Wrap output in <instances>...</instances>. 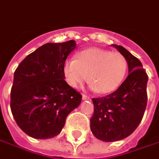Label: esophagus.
<instances>
[{"label": "esophagus", "mask_w": 159, "mask_h": 159, "mask_svg": "<svg viewBox=\"0 0 159 159\" xmlns=\"http://www.w3.org/2000/svg\"><path fill=\"white\" fill-rule=\"evenodd\" d=\"M82 99H90V98L87 96V95H86V94H82Z\"/></svg>", "instance_id": "34e87169"}]
</instances>
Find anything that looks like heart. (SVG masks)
I'll return each instance as SVG.
<instances>
[{
    "mask_svg": "<svg viewBox=\"0 0 159 159\" xmlns=\"http://www.w3.org/2000/svg\"><path fill=\"white\" fill-rule=\"evenodd\" d=\"M127 71V61L119 52H111L97 48L80 52L64 66L66 81L77 88L88 78L93 90L100 93L115 91L123 82ZM89 77H87V75Z\"/></svg>",
    "mask_w": 159,
    "mask_h": 159,
    "instance_id": "1",
    "label": "heart"
}]
</instances>
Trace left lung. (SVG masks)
Wrapping results in <instances>:
<instances>
[{"instance_id":"1","label":"left lung","mask_w":159,"mask_h":159,"mask_svg":"<svg viewBox=\"0 0 159 159\" xmlns=\"http://www.w3.org/2000/svg\"><path fill=\"white\" fill-rule=\"evenodd\" d=\"M112 46L127 61L129 74L112 93L93 98L91 130L98 139L106 142L130 136L141 122L147 105L148 75L141 62L123 47Z\"/></svg>"}]
</instances>
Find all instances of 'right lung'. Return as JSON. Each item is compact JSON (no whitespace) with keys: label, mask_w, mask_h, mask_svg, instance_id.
Instances as JSON below:
<instances>
[{"label":"right lung","mask_w":159,"mask_h":159,"mask_svg":"<svg viewBox=\"0 0 159 159\" xmlns=\"http://www.w3.org/2000/svg\"><path fill=\"white\" fill-rule=\"evenodd\" d=\"M74 40L47 43L23 60L14 74L10 108L19 127L37 139L60 134L82 95L65 81L64 66Z\"/></svg>","instance_id":"right-lung-1"}]
</instances>
